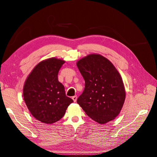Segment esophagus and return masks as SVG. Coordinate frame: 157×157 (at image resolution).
<instances>
[{
    "label": "esophagus",
    "mask_w": 157,
    "mask_h": 157,
    "mask_svg": "<svg viewBox=\"0 0 157 157\" xmlns=\"http://www.w3.org/2000/svg\"><path fill=\"white\" fill-rule=\"evenodd\" d=\"M77 96L76 95H74V96H73L72 97V100L74 101V102H76V101H77Z\"/></svg>",
    "instance_id": "1"
}]
</instances>
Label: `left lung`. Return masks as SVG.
Returning a JSON list of instances; mask_svg holds the SVG:
<instances>
[{
	"label": "left lung",
	"mask_w": 157,
	"mask_h": 157,
	"mask_svg": "<svg viewBox=\"0 0 157 157\" xmlns=\"http://www.w3.org/2000/svg\"><path fill=\"white\" fill-rule=\"evenodd\" d=\"M85 81L77 102L88 116L100 124L114 120L125 99V90L114 65L99 54H90L76 63Z\"/></svg>",
	"instance_id": "1"
}]
</instances>
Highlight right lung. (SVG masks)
<instances>
[{
	"label": "right lung",
	"mask_w": 157,
	"mask_h": 157,
	"mask_svg": "<svg viewBox=\"0 0 157 157\" xmlns=\"http://www.w3.org/2000/svg\"><path fill=\"white\" fill-rule=\"evenodd\" d=\"M65 61L53 57L41 61L25 82L23 95L27 108L36 120L46 124L60 120L73 100L65 95L58 74Z\"/></svg>",
	"instance_id": "1"
}]
</instances>
